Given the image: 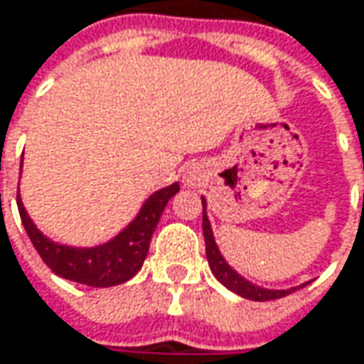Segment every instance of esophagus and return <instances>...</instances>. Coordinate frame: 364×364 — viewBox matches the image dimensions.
I'll return each instance as SVG.
<instances>
[{
    "instance_id": "1",
    "label": "esophagus",
    "mask_w": 364,
    "mask_h": 364,
    "mask_svg": "<svg viewBox=\"0 0 364 364\" xmlns=\"http://www.w3.org/2000/svg\"><path fill=\"white\" fill-rule=\"evenodd\" d=\"M198 181H200V177H198V171H196V168H189V171L185 173V183H187V185H191V187H196V185H198Z\"/></svg>"
}]
</instances>
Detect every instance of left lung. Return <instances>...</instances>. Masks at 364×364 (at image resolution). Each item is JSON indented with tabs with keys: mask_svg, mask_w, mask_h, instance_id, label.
<instances>
[{
	"mask_svg": "<svg viewBox=\"0 0 364 364\" xmlns=\"http://www.w3.org/2000/svg\"><path fill=\"white\" fill-rule=\"evenodd\" d=\"M202 229H204L206 258H208L210 271H213V275H215L216 279L220 281L227 289H231L233 294H237L242 298H248V300H256V302H267V300L283 298V296H287V294H291V291L298 289V287H289V289H267V287H260V285L252 283L246 277H242L233 267H229V262L223 258V254H220V250H218L215 242V233H213L210 220H208V215H206V198H202ZM300 287H304V283Z\"/></svg>",
	"mask_w": 364,
	"mask_h": 364,
	"instance_id": "left-lung-1",
	"label": "left lung"
}]
</instances>
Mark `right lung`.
I'll use <instances>...</instances> for the list:
<instances>
[{
  "instance_id": "right-lung-1",
  "label": "right lung",
  "mask_w": 364,
  "mask_h": 364,
  "mask_svg": "<svg viewBox=\"0 0 364 364\" xmlns=\"http://www.w3.org/2000/svg\"><path fill=\"white\" fill-rule=\"evenodd\" d=\"M177 191H179V183L154 191L141 204L137 216L118 235L93 248H75L50 240L37 229V225L28 216L20 200V193L16 202L26 235L31 237L43 262L55 275L75 283H83L89 287H112L129 281L144 267L158 220L164 213L168 200Z\"/></svg>"
}]
</instances>
